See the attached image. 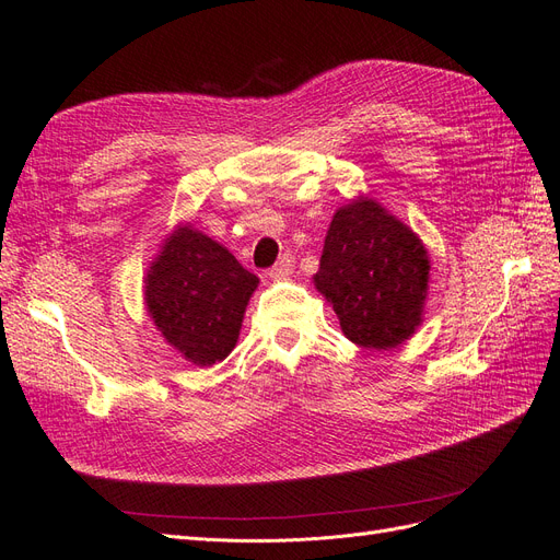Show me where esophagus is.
Instances as JSON below:
<instances>
[{
  "label": "esophagus",
  "mask_w": 560,
  "mask_h": 560,
  "mask_svg": "<svg viewBox=\"0 0 560 560\" xmlns=\"http://www.w3.org/2000/svg\"><path fill=\"white\" fill-rule=\"evenodd\" d=\"M293 269H295V258H293L291 253H285V255H281V258L277 260V265L267 271V277L275 279V281L289 279L293 275Z\"/></svg>",
  "instance_id": "34e87169"
}]
</instances>
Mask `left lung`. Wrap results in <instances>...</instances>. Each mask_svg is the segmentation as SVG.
<instances>
[{"label":"left lung","instance_id":"left-lung-1","mask_svg":"<svg viewBox=\"0 0 560 560\" xmlns=\"http://www.w3.org/2000/svg\"><path fill=\"white\" fill-rule=\"evenodd\" d=\"M427 283L422 238L375 199L357 197L335 211L314 285L351 342L394 349L412 338L422 324Z\"/></svg>","mask_w":560,"mask_h":560}]
</instances>
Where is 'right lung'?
<instances>
[{
  "label": "right lung",
  "mask_w": 560,
  "mask_h": 560,
  "mask_svg": "<svg viewBox=\"0 0 560 560\" xmlns=\"http://www.w3.org/2000/svg\"><path fill=\"white\" fill-rule=\"evenodd\" d=\"M260 279L191 225H178L145 277L154 326L180 357L213 365L234 349L244 312Z\"/></svg>",
  "instance_id": "obj_1"
}]
</instances>
